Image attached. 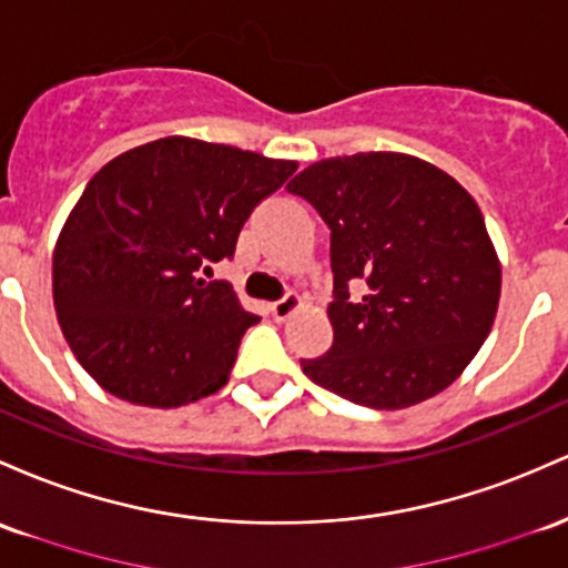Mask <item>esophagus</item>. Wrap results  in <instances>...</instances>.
Here are the masks:
<instances>
[{
    "instance_id": "esophagus-1",
    "label": "esophagus",
    "mask_w": 568,
    "mask_h": 568,
    "mask_svg": "<svg viewBox=\"0 0 568 568\" xmlns=\"http://www.w3.org/2000/svg\"><path fill=\"white\" fill-rule=\"evenodd\" d=\"M302 307V296L298 294H285L280 302L272 304V315L277 317V321H285V317H291L296 313V310Z\"/></svg>"
}]
</instances>
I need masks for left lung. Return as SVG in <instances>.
I'll return each mask as SVG.
<instances>
[{
  "mask_svg": "<svg viewBox=\"0 0 568 568\" xmlns=\"http://www.w3.org/2000/svg\"><path fill=\"white\" fill-rule=\"evenodd\" d=\"M288 191L332 229L334 345L302 361L304 375L375 409L413 407L456 383L501 296V261L471 193L390 151L315 161Z\"/></svg>",
  "mask_w": 568,
  "mask_h": 568,
  "instance_id": "8db88e82",
  "label": "left lung"
}]
</instances>
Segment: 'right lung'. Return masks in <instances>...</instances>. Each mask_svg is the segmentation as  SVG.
<instances>
[{"mask_svg": "<svg viewBox=\"0 0 568 568\" xmlns=\"http://www.w3.org/2000/svg\"><path fill=\"white\" fill-rule=\"evenodd\" d=\"M296 161L164 136L108 161L53 251V307L67 345L112 396L172 409L223 388L258 323L223 280L253 207Z\"/></svg>", "mask_w": 568, "mask_h": 568, "instance_id": "add662e5", "label": "right lung"}]
</instances>
